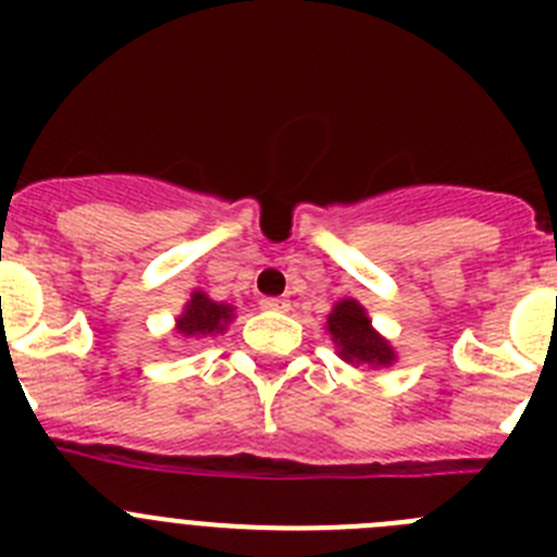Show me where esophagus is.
<instances>
[{"label": "esophagus", "mask_w": 557, "mask_h": 557, "mask_svg": "<svg viewBox=\"0 0 557 557\" xmlns=\"http://www.w3.org/2000/svg\"><path fill=\"white\" fill-rule=\"evenodd\" d=\"M262 309H270V312H287L289 301L287 298H262Z\"/></svg>", "instance_id": "obj_1"}]
</instances>
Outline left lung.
<instances>
[{
  "label": "left lung",
  "instance_id": "8db88e82",
  "mask_svg": "<svg viewBox=\"0 0 557 557\" xmlns=\"http://www.w3.org/2000/svg\"><path fill=\"white\" fill-rule=\"evenodd\" d=\"M326 332L332 334L339 359H346L351 366L387 368L391 362H396V351L391 348V343L379 332H373L366 307L354 298H343L334 304L332 314L326 318Z\"/></svg>",
  "mask_w": 557,
  "mask_h": 557
}]
</instances>
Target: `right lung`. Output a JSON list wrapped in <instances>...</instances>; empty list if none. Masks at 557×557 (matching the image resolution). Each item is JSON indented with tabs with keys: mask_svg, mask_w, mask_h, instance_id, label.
Masks as SVG:
<instances>
[{
	"mask_svg": "<svg viewBox=\"0 0 557 557\" xmlns=\"http://www.w3.org/2000/svg\"><path fill=\"white\" fill-rule=\"evenodd\" d=\"M234 321V307L211 301L206 293H191L184 312L175 321V332L181 337H206V334H223L225 326Z\"/></svg>",
	"mask_w": 557,
	"mask_h": 557,
	"instance_id": "obj_1",
	"label": "right lung"
}]
</instances>
